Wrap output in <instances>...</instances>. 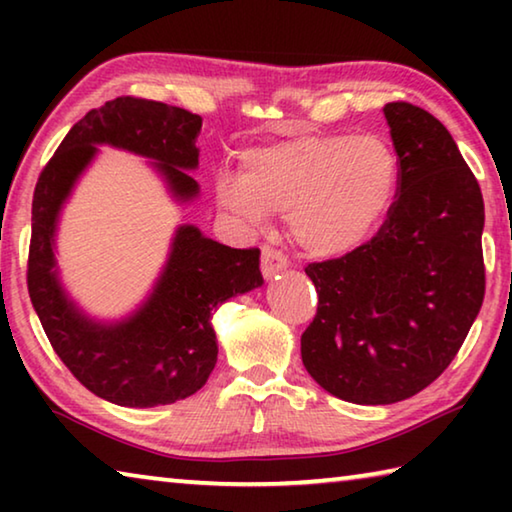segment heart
Instances as JSON below:
<instances>
[{
    "label": "heart",
    "mask_w": 512,
    "mask_h": 512,
    "mask_svg": "<svg viewBox=\"0 0 512 512\" xmlns=\"http://www.w3.org/2000/svg\"><path fill=\"white\" fill-rule=\"evenodd\" d=\"M307 194L309 207H316L325 219H339L345 230L354 232H361L366 228V189L357 180H352L348 173H343V176L325 173V176L314 180V185L307 189ZM300 232H305L302 230V223Z\"/></svg>",
    "instance_id": "1"
}]
</instances>
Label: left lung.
<instances>
[{
	"mask_svg": "<svg viewBox=\"0 0 512 512\" xmlns=\"http://www.w3.org/2000/svg\"><path fill=\"white\" fill-rule=\"evenodd\" d=\"M203 119L160 101L117 97L65 135L33 192L27 287L51 348L94 395L119 406L171 404L194 395L216 363L212 307L262 284L259 250L223 246L180 225L167 266L144 305L117 323H97L60 287L54 237L60 207L99 144L153 160L178 201L198 196Z\"/></svg>",
	"mask_w": 512,
	"mask_h": 512,
	"instance_id": "obj_1",
	"label": "left lung"
}]
</instances>
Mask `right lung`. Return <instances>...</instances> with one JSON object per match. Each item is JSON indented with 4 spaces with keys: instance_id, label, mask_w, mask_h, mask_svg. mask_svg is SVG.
Segmentation results:
<instances>
[{
    "instance_id": "1",
    "label": "right lung",
    "mask_w": 512,
    "mask_h": 512,
    "mask_svg": "<svg viewBox=\"0 0 512 512\" xmlns=\"http://www.w3.org/2000/svg\"><path fill=\"white\" fill-rule=\"evenodd\" d=\"M397 192L368 244L307 264L318 293L302 363L345 402L393 404L427 388L461 348L485 293L483 198L447 128L386 103Z\"/></svg>"
}]
</instances>
